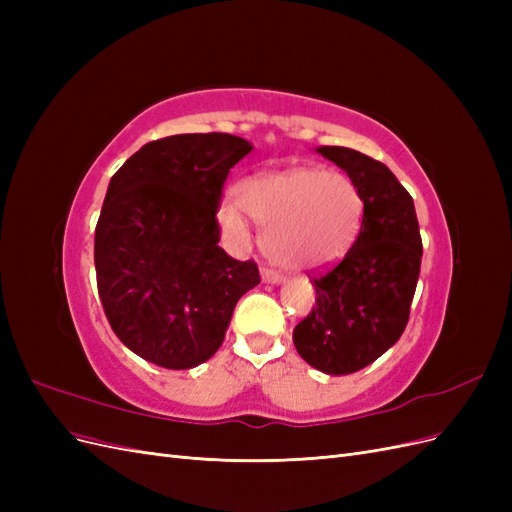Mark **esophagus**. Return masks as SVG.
<instances>
[{"mask_svg":"<svg viewBox=\"0 0 512 512\" xmlns=\"http://www.w3.org/2000/svg\"><path fill=\"white\" fill-rule=\"evenodd\" d=\"M260 277H262V282H265V284H282L284 282V275L269 269V267L260 269Z\"/></svg>","mask_w":512,"mask_h":512,"instance_id":"1","label":"esophagus"}]
</instances>
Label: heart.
<instances>
[{
	"mask_svg": "<svg viewBox=\"0 0 512 512\" xmlns=\"http://www.w3.org/2000/svg\"><path fill=\"white\" fill-rule=\"evenodd\" d=\"M237 200L220 207L222 230L243 241L250 215L265 226V254L288 269H314L342 258L363 222L361 190L342 170L262 173L239 183Z\"/></svg>",
	"mask_w": 512,
	"mask_h": 512,
	"instance_id": "heart-1",
	"label": "heart"
}]
</instances>
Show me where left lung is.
<instances>
[{
  "instance_id": "8db88e82",
  "label": "left lung",
  "mask_w": 512,
  "mask_h": 512,
  "mask_svg": "<svg viewBox=\"0 0 512 512\" xmlns=\"http://www.w3.org/2000/svg\"><path fill=\"white\" fill-rule=\"evenodd\" d=\"M356 183L363 222L350 252L312 282L316 307L292 331L301 359L329 376L374 363L404 333L421 273L414 200L389 166L348 147H318Z\"/></svg>"
}]
</instances>
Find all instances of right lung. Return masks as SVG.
Instances as JSON below:
<instances>
[{
    "label": "right lung",
    "mask_w": 512,
    "mask_h": 512,
    "mask_svg": "<svg viewBox=\"0 0 512 512\" xmlns=\"http://www.w3.org/2000/svg\"><path fill=\"white\" fill-rule=\"evenodd\" d=\"M254 147L232 134L151 141L113 175L96 226L104 314L121 344L166 369H192L222 346L237 301L260 284L230 258L215 213L224 181Z\"/></svg>",
    "instance_id": "obj_1"
}]
</instances>
